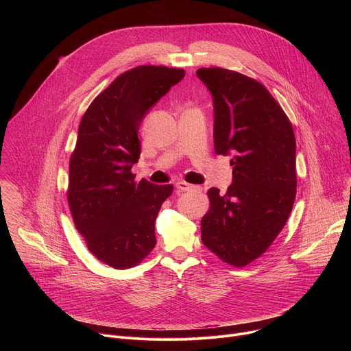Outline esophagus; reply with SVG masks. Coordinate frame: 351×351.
Instances as JSON below:
<instances>
[{"label": "esophagus", "instance_id": "esophagus-1", "mask_svg": "<svg viewBox=\"0 0 351 351\" xmlns=\"http://www.w3.org/2000/svg\"><path fill=\"white\" fill-rule=\"evenodd\" d=\"M175 186H176V189H178L179 193H184V191H190V190H194V189H195V186H193V184H190V183H186V182H183V180L176 182Z\"/></svg>", "mask_w": 351, "mask_h": 351}]
</instances>
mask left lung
<instances>
[{
	"label": "left lung",
	"mask_w": 351,
	"mask_h": 351,
	"mask_svg": "<svg viewBox=\"0 0 351 351\" xmlns=\"http://www.w3.org/2000/svg\"><path fill=\"white\" fill-rule=\"evenodd\" d=\"M195 75L214 99V148L232 156L233 183L208 190L202 240L222 261L244 267L263 256L291 213L295 137L289 118L257 80L223 68Z\"/></svg>",
	"instance_id": "obj_1"
}]
</instances>
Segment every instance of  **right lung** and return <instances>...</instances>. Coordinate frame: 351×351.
<instances>
[{
    "instance_id": "right-lung-1",
    "label": "right lung",
    "mask_w": 351,
    "mask_h": 351,
    "mask_svg": "<svg viewBox=\"0 0 351 351\" xmlns=\"http://www.w3.org/2000/svg\"><path fill=\"white\" fill-rule=\"evenodd\" d=\"M183 77L176 68H133L99 93L80 121L68 204L88 252L115 269L138 265L156 247L154 223L173 186L136 183L132 167L145 112Z\"/></svg>"
}]
</instances>
